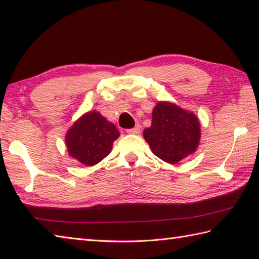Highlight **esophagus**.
<instances>
[{"label": "esophagus", "mask_w": 259, "mask_h": 259, "mask_svg": "<svg viewBox=\"0 0 259 259\" xmlns=\"http://www.w3.org/2000/svg\"><path fill=\"white\" fill-rule=\"evenodd\" d=\"M139 131H140V125L137 124L136 126H134V128L126 130V133L133 134V135H137V134H139Z\"/></svg>", "instance_id": "esophagus-1"}]
</instances>
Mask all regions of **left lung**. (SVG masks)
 <instances>
[{"mask_svg": "<svg viewBox=\"0 0 259 259\" xmlns=\"http://www.w3.org/2000/svg\"><path fill=\"white\" fill-rule=\"evenodd\" d=\"M152 152L175 164L195 152L200 140V122L194 114L171 103H159L153 109L152 124L144 130Z\"/></svg>", "mask_w": 259, "mask_h": 259, "instance_id": "obj_1", "label": "left lung"}]
</instances>
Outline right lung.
<instances>
[{
    "mask_svg": "<svg viewBox=\"0 0 259 259\" xmlns=\"http://www.w3.org/2000/svg\"><path fill=\"white\" fill-rule=\"evenodd\" d=\"M119 136L113 123L97 112H89L74 123L65 140L73 157L85 165H95L109 154Z\"/></svg>",
    "mask_w": 259,
    "mask_h": 259,
    "instance_id": "right-lung-1",
    "label": "right lung"
}]
</instances>
